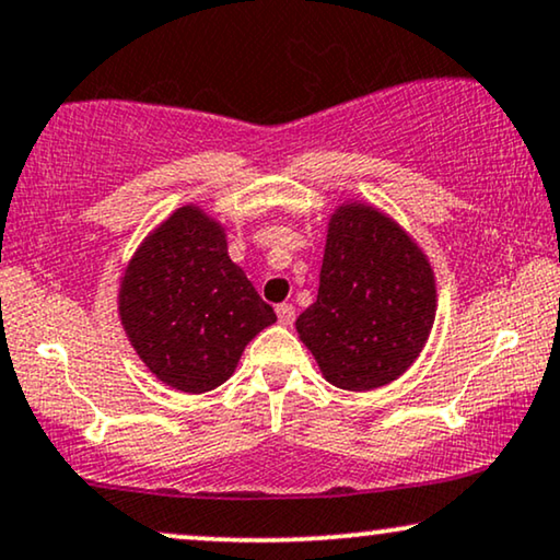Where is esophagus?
<instances>
[{"label":"esophagus","mask_w":560,"mask_h":560,"mask_svg":"<svg viewBox=\"0 0 560 560\" xmlns=\"http://www.w3.org/2000/svg\"><path fill=\"white\" fill-rule=\"evenodd\" d=\"M278 322L282 324V326H290L295 322V308H293V303H280L278 306Z\"/></svg>","instance_id":"obj_1"}]
</instances>
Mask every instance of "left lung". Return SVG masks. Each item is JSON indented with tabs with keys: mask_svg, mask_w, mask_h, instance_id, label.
Returning <instances> with one entry per match:
<instances>
[{
	"mask_svg": "<svg viewBox=\"0 0 560 560\" xmlns=\"http://www.w3.org/2000/svg\"><path fill=\"white\" fill-rule=\"evenodd\" d=\"M432 322L434 280L417 244L373 208H339L318 295L295 322L326 381L386 386L422 352Z\"/></svg>",
	"mask_w": 560,
	"mask_h": 560,
	"instance_id": "1",
	"label": "left lung"
}]
</instances>
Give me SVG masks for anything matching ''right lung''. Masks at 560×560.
<instances>
[{
	"mask_svg": "<svg viewBox=\"0 0 560 560\" xmlns=\"http://www.w3.org/2000/svg\"><path fill=\"white\" fill-rule=\"evenodd\" d=\"M120 318L151 373L185 394H206L234 373L254 334L278 322L226 236L195 208H179L130 259Z\"/></svg>",
	"mask_w": 560,
	"mask_h": 560,
	"instance_id": "right-lung-1",
	"label": "right lung"
}]
</instances>
